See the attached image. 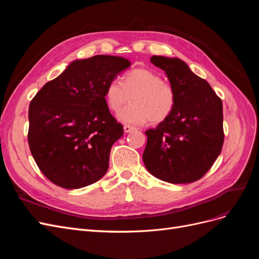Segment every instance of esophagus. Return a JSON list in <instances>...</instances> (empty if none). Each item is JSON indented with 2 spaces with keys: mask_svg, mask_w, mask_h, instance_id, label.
<instances>
[{
  "mask_svg": "<svg viewBox=\"0 0 259 259\" xmlns=\"http://www.w3.org/2000/svg\"><path fill=\"white\" fill-rule=\"evenodd\" d=\"M124 132L125 133H130V132H132L133 130H135L134 127H132V126H130V125H124Z\"/></svg>",
  "mask_w": 259,
  "mask_h": 259,
  "instance_id": "obj_1",
  "label": "esophagus"
}]
</instances>
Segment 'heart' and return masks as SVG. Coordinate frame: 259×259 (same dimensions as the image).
<instances>
[{
	"label": "heart",
	"instance_id": "1",
	"mask_svg": "<svg viewBox=\"0 0 259 259\" xmlns=\"http://www.w3.org/2000/svg\"><path fill=\"white\" fill-rule=\"evenodd\" d=\"M131 106L117 114L121 122L143 125L151 120L158 124L166 120L176 104L173 86L163 82L161 75L152 70L138 68L123 76L122 83L113 80L107 85L105 98L108 108L119 112L128 103Z\"/></svg>",
	"mask_w": 259,
	"mask_h": 259
}]
</instances>
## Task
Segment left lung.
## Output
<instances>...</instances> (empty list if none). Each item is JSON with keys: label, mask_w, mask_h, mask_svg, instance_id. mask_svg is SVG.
<instances>
[{"label": "left lung", "mask_w": 259, "mask_h": 259, "mask_svg": "<svg viewBox=\"0 0 259 259\" xmlns=\"http://www.w3.org/2000/svg\"><path fill=\"white\" fill-rule=\"evenodd\" d=\"M176 93L173 112L148 137L143 154L149 173L163 182L188 184L205 175L224 144L223 103L210 85L176 57L152 56Z\"/></svg>", "instance_id": "left-lung-1"}]
</instances>
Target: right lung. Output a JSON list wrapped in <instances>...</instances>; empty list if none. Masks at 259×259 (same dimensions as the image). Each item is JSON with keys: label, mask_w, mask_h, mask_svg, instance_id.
<instances>
[{"label": "right lung", "mask_w": 259, "mask_h": 259, "mask_svg": "<svg viewBox=\"0 0 259 259\" xmlns=\"http://www.w3.org/2000/svg\"><path fill=\"white\" fill-rule=\"evenodd\" d=\"M130 66L128 59L110 55L73 60L30 103V151L55 185L79 189L107 173L111 147L124 132L105 92Z\"/></svg>", "instance_id": "add662e5"}]
</instances>
